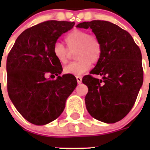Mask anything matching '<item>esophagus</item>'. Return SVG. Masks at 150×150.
<instances>
[{
  "instance_id": "esophagus-1",
  "label": "esophagus",
  "mask_w": 150,
  "mask_h": 150,
  "mask_svg": "<svg viewBox=\"0 0 150 150\" xmlns=\"http://www.w3.org/2000/svg\"><path fill=\"white\" fill-rule=\"evenodd\" d=\"M76 81H77L78 84H80L82 83V77L81 76H76Z\"/></svg>"
}]
</instances>
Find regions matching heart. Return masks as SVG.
<instances>
[{"label":"heart","mask_w":150,"mask_h":150,"mask_svg":"<svg viewBox=\"0 0 150 150\" xmlns=\"http://www.w3.org/2000/svg\"><path fill=\"white\" fill-rule=\"evenodd\" d=\"M67 48L61 43L54 44L53 55L58 62L65 64L71 52H74L76 62L64 67V72L79 76L85 74L91 67V64H97L102 55V43L98 36L90 34L87 30L74 29L64 38Z\"/></svg>","instance_id":"b5f03b06"}]
</instances>
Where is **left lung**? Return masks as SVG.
I'll return each instance as SVG.
<instances>
[{
    "instance_id": "1",
    "label": "left lung",
    "mask_w": 150,
    "mask_h": 150,
    "mask_svg": "<svg viewBox=\"0 0 150 150\" xmlns=\"http://www.w3.org/2000/svg\"><path fill=\"white\" fill-rule=\"evenodd\" d=\"M77 27L90 28L103 47L100 61L90 72L102 79L91 74L83 78L88 88L85 98L87 110L103 122L120 121L133 107L144 81L140 48L128 31L110 22H84Z\"/></svg>"
}]
</instances>
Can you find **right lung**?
Wrapping results in <instances>:
<instances>
[{
  "label": "right lung",
  "mask_w": 150,
  "mask_h": 150,
  "mask_svg": "<svg viewBox=\"0 0 150 150\" xmlns=\"http://www.w3.org/2000/svg\"><path fill=\"white\" fill-rule=\"evenodd\" d=\"M74 25L55 20L38 24L18 36L8 54V95L19 113L32 124L43 125L56 120L76 87L74 76H59L62 64L52 52L57 40Z\"/></svg>",
  "instance_id": "1"
}]
</instances>
